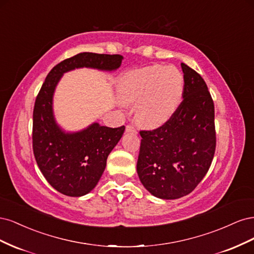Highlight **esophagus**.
I'll return each instance as SVG.
<instances>
[{
    "instance_id": "obj_1",
    "label": "esophagus",
    "mask_w": 254,
    "mask_h": 254,
    "mask_svg": "<svg viewBox=\"0 0 254 254\" xmlns=\"http://www.w3.org/2000/svg\"><path fill=\"white\" fill-rule=\"evenodd\" d=\"M126 131L131 132V133H136V129L132 125H127L126 126Z\"/></svg>"
}]
</instances>
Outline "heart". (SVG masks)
<instances>
[{
    "label": "heart",
    "mask_w": 254,
    "mask_h": 254,
    "mask_svg": "<svg viewBox=\"0 0 254 254\" xmlns=\"http://www.w3.org/2000/svg\"><path fill=\"white\" fill-rule=\"evenodd\" d=\"M182 73L173 65L152 64L128 72L120 93L127 104H136L135 119L145 127H157L172 118L183 94Z\"/></svg>",
    "instance_id": "obj_1"
}]
</instances>
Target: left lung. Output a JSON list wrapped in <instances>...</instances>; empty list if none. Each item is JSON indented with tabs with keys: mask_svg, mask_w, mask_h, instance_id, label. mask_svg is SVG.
<instances>
[{
	"mask_svg": "<svg viewBox=\"0 0 254 254\" xmlns=\"http://www.w3.org/2000/svg\"><path fill=\"white\" fill-rule=\"evenodd\" d=\"M183 101L162 126L141 130L136 171L145 189L162 199L190 194L209 171L216 148L214 103L203 78L181 64Z\"/></svg>",
	"mask_w": 254,
	"mask_h": 254,
	"instance_id": "obj_1",
	"label": "left lung"
}]
</instances>
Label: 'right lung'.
<instances>
[{
	"label": "right lung",
	"instance_id": "obj_1",
	"mask_svg": "<svg viewBox=\"0 0 254 254\" xmlns=\"http://www.w3.org/2000/svg\"><path fill=\"white\" fill-rule=\"evenodd\" d=\"M123 56L80 53L64 59L48 74L36 97L33 112V150L44 178L59 193L79 197L93 190L106 168L107 158L125 126L110 128L94 123L75 133H64L53 115V94L64 73L77 67L113 71Z\"/></svg>",
	"mask_w": 254,
	"mask_h": 254
}]
</instances>
